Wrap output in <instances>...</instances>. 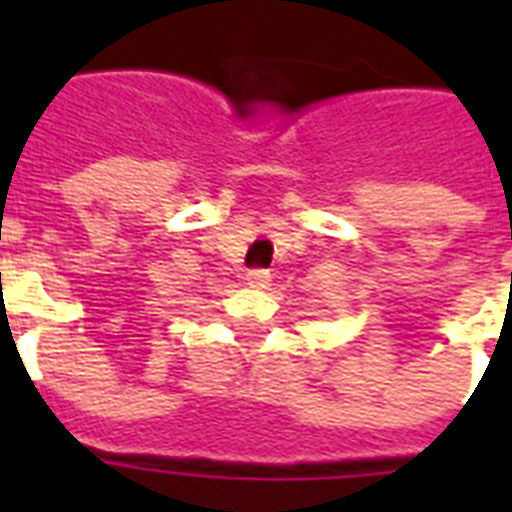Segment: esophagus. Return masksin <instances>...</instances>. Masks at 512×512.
Returning a JSON list of instances; mask_svg holds the SVG:
<instances>
[{"label": "esophagus", "mask_w": 512, "mask_h": 512, "mask_svg": "<svg viewBox=\"0 0 512 512\" xmlns=\"http://www.w3.org/2000/svg\"><path fill=\"white\" fill-rule=\"evenodd\" d=\"M244 281H247L249 287L263 289V287H268V281H271V273L265 271V268H252V271L244 273Z\"/></svg>", "instance_id": "esophagus-1"}]
</instances>
